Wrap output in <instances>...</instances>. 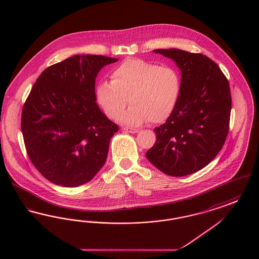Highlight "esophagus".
Masks as SVG:
<instances>
[{
    "mask_svg": "<svg viewBox=\"0 0 259 259\" xmlns=\"http://www.w3.org/2000/svg\"><path fill=\"white\" fill-rule=\"evenodd\" d=\"M123 130L128 132V133H132V134H135V133L139 132L138 129H133V128H129V127H124Z\"/></svg>",
    "mask_w": 259,
    "mask_h": 259,
    "instance_id": "esophagus-1",
    "label": "esophagus"
}]
</instances>
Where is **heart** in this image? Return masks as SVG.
Wrapping results in <instances>:
<instances>
[{
	"mask_svg": "<svg viewBox=\"0 0 259 259\" xmlns=\"http://www.w3.org/2000/svg\"><path fill=\"white\" fill-rule=\"evenodd\" d=\"M182 87V76L176 68L127 59L112 71L111 81L99 82L95 99L103 112L113 120L120 116L129 100L132 106L121 116L122 123H161L176 110Z\"/></svg>",
	"mask_w": 259,
	"mask_h": 259,
	"instance_id": "heart-1",
	"label": "heart"
}]
</instances>
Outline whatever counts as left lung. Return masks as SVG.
<instances>
[{
	"label": "left lung",
	"instance_id": "obj_1",
	"mask_svg": "<svg viewBox=\"0 0 259 259\" xmlns=\"http://www.w3.org/2000/svg\"><path fill=\"white\" fill-rule=\"evenodd\" d=\"M172 59L182 74V94L172 115L154 129L146 156L161 172L184 177L203 169L221 151L229 130L231 94L227 78L206 55L154 50Z\"/></svg>",
	"mask_w": 259,
	"mask_h": 259
}]
</instances>
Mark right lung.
<instances>
[{
  "label": "right lung",
  "instance_id": "add662e5",
  "mask_svg": "<svg viewBox=\"0 0 259 259\" xmlns=\"http://www.w3.org/2000/svg\"><path fill=\"white\" fill-rule=\"evenodd\" d=\"M117 61L77 54L37 77L22 110L21 130L30 160L51 183L79 186L104 166L118 126L100 110L95 79L103 67Z\"/></svg>",
  "mask_w": 259,
  "mask_h": 259
}]
</instances>
